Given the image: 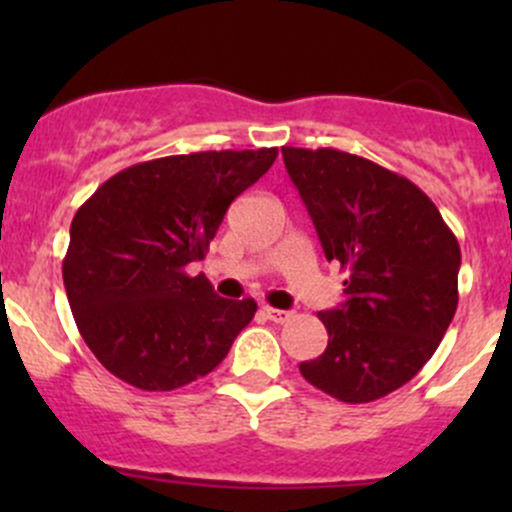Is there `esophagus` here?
I'll return each instance as SVG.
<instances>
[{
    "label": "esophagus",
    "instance_id": "obj_1",
    "mask_svg": "<svg viewBox=\"0 0 512 512\" xmlns=\"http://www.w3.org/2000/svg\"><path fill=\"white\" fill-rule=\"evenodd\" d=\"M262 314H265V317L275 324H285L287 319L292 317V312H287V309H275V307H265L262 309Z\"/></svg>",
    "mask_w": 512,
    "mask_h": 512
}]
</instances>
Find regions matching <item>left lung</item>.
I'll use <instances>...</instances> for the list:
<instances>
[{
    "label": "left lung",
    "instance_id": "1",
    "mask_svg": "<svg viewBox=\"0 0 512 512\" xmlns=\"http://www.w3.org/2000/svg\"><path fill=\"white\" fill-rule=\"evenodd\" d=\"M347 302L319 312L329 344L302 361L312 386L344 404L401 389L441 344L458 307L461 247L418 185L337 148H282Z\"/></svg>",
    "mask_w": 512,
    "mask_h": 512
}]
</instances>
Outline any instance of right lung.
Instances as JSON below:
<instances>
[{"mask_svg": "<svg viewBox=\"0 0 512 512\" xmlns=\"http://www.w3.org/2000/svg\"><path fill=\"white\" fill-rule=\"evenodd\" d=\"M277 148L136 163L76 210L64 287L94 356L126 384L173 391L210 374L252 322L255 299H225L185 267L203 260L232 200Z\"/></svg>", "mask_w": 512, "mask_h": 512, "instance_id": "right-lung-1", "label": "right lung"}]
</instances>
